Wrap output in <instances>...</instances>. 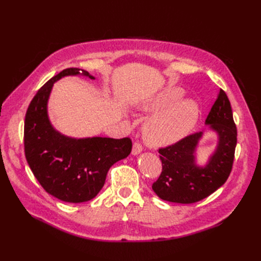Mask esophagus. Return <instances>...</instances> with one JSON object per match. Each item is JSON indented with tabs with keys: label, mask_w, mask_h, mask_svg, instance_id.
Listing matches in <instances>:
<instances>
[{
	"label": "esophagus",
	"mask_w": 261,
	"mask_h": 261,
	"mask_svg": "<svg viewBox=\"0 0 261 261\" xmlns=\"http://www.w3.org/2000/svg\"><path fill=\"white\" fill-rule=\"evenodd\" d=\"M142 151H143L142 145H141L139 142H135V143L133 144V147H132V154L138 155V154H140Z\"/></svg>",
	"instance_id": "34e87169"
}]
</instances>
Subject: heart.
Here are the masks:
<instances>
[{
	"label": "heart",
	"mask_w": 261,
	"mask_h": 261,
	"mask_svg": "<svg viewBox=\"0 0 261 261\" xmlns=\"http://www.w3.org/2000/svg\"><path fill=\"white\" fill-rule=\"evenodd\" d=\"M183 91L170 88L146 100L142 109L146 112H156L144 126L145 139L152 146H166L181 141L196 125L200 114L199 105L193 99H179Z\"/></svg>",
	"instance_id": "heart-1"
}]
</instances>
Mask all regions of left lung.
Masks as SVG:
<instances>
[{
	"label": "left lung",
	"instance_id": "8db88e82",
	"mask_svg": "<svg viewBox=\"0 0 261 261\" xmlns=\"http://www.w3.org/2000/svg\"><path fill=\"white\" fill-rule=\"evenodd\" d=\"M205 123L217 132L218 145L204 167L197 165L195 156L203 132L190 134L173 145L159 149L162 173L152 184V189L162 200L196 203L226 182L235 158L237 128L223 90L219 92Z\"/></svg>",
	"mask_w": 261,
	"mask_h": 261
}]
</instances>
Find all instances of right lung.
I'll return each instance as SVG.
<instances>
[{
	"instance_id": "right-lung-1",
	"label": "right lung",
	"mask_w": 261,
	"mask_h": 261,
	"mask_svg": "<svg viewBox=\"0 0 261 261\" xmlns=\"http://www.w3.org/2000/svg\"><path fill=\"white\" fill-rule=\"evenodd\" d=\"M79 74L95 79L85 70L65 68L37 92L24 123L25 158L36 179L46 193L70 203L87 202L97 196L110 167L127 158L132 149L129 138L72 139L54 129L47 115L54 82Z\"/></svg>"
}]
</instances>
